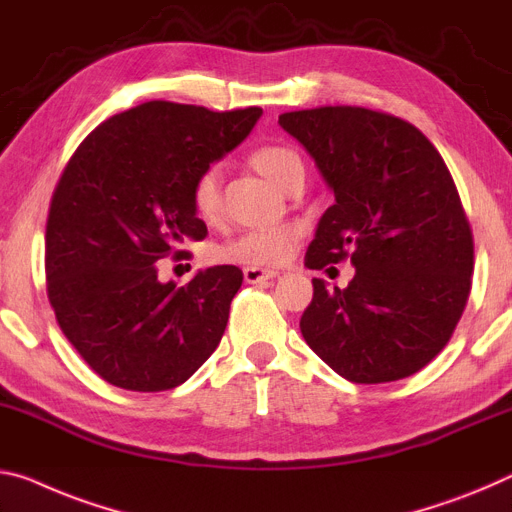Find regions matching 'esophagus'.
Returning a JSON list of instances; mask_svg holds the SVG:
<instances>
[{"instance_id": "obj_1", "label": "esophagus", "mask_w": 512, "mask_h": 512, "mask_svg": "<svg viewBox=\"0 0 512 512\" xmlns=\"http://www.w3.org/2000/svg\"><path fill=\"white\" fill-rule=\"evenodd\" d=\"M278 271L273 269H259V266H246L243 269V278H246L248 285H257V282H266V280H273L278 278Z\"/></svg>"}]
</instances>
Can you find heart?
I'll return each mask as SVG.
<instances>
[{
  "label": "heart",
  "mask_w": 512,
  "mask_h": 512,
  "mask_svg": "<svg viewBox=\"0 0 512 512\" xmlns=\"http://www.w3.org/2000/svg\"><path fill=\"white\" fill-rule=\"evenodd\" d=\"M250 164L262 173L266 180L273 182L280 189H285L287 182L296 173H303V161L300 154L289 145H262L250 154ZM221 168L209 166L196 177L191 189V202L196 214L202 221H214L221 214ZM300 243V230L294 225L278 227H255V230L239 232L237 237L227 239L216 248V259L230 264L243 266H280L287 259L294 257Z\"/></svg>",
  "instance_id": "1"
}]
</instances>
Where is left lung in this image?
<instances>
[{
    "label": "left lung",
    "instance_id": "1",
    "mask_svg": "<svg viewBox=\"0 0 512 512\" xmlns=\"http://www.w3.org/2000/svg\"><path fill=\"white\" fill-rule=\"evenodd\" d=\"M278 123L335 193L305 266H355L346 289L312 280L307 346L351 383L412 376L449 342L472 289V227L449 168L415 125L383 111L319 107Z\"/></svg>",
    "mask_w": 512,
    "mask_h": 512
}]
</instances>
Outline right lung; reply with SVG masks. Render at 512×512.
Masks as SVG:
<instances>
[{"label": "right lung", "instance_id": "add662e5", "mask_svg": "<svg viewBox=\"0 0 512 512\" xmlns=\"http://www.w3.org/2000/svg\"><path fill=\"white\" fill-rule=\"evenodd\" d=\"M259 116V107L152 100L104 120L70 157L47 216V296L63 335L107 383L164 392L216 351L241 269L212 266L177 287L157 280L154 262L207 237L193 182Z\"/></svg>", "mask_w": 512, "mask_h": 512}]
</instances>
